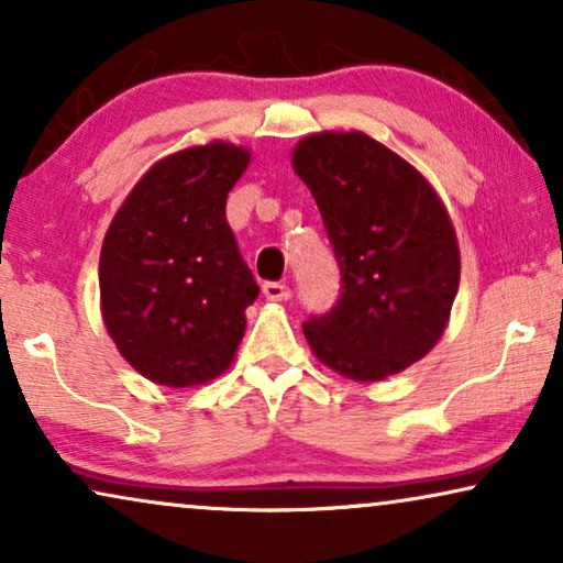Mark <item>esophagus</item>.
<instances>
[{"label": "esophagus", "mask_w": 563, "mask_h": 563, "mask_svg": "<svg viewBox=\"0 0 563 563\" xmlns=\"http://www.w3.org/2000/svg\"><path fill=\"white\" fill-rule=\"evenodd\" d=\"M291 289L284 282H264V297L272 299V302H282V299H289Z\"/></svg>", "instance_id": "obj_1"}]
</instances>
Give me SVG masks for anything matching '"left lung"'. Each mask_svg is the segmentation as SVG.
I'll use <instances>...</instances> for the list:
<instances>
[{"mask_svg":"<svg viewBox=\"0 0 563 563\" xmlns=\"http://www.w3.org/2000/svg\"><path fill=\"white\" fill-rule=\"evenodd\" d=\"M341 268V297L302 322L314 356L358 382L420 361L441 338L461 258L449 212L415 168L364 133H318L295 148Z\"/></svg>","mask_w":563,"mask_h":563,"instance_id":"8db88e82","label":"left lung"}]
</instances>
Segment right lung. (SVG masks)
<instances>
[{"label":"right lung","mask_w":563,"mask_h":563,"mask_svg":"<svg viewBox=\"0 0 563 563\" xmlns=\"http://www.w3.org/2000/svg\"><path fill=\"white\" fill-rule=\"evenodd\" d=\"M249 151L228 143L158 161L114 214L99 256L104 325L128 364L166 387L225 372L258 284L228 225Z\"/></svg>","instance_id":"obj_1"}]
</instances>
